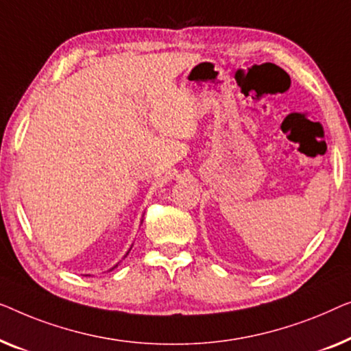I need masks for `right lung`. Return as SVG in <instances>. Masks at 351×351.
Wrapping results in <instances>:
<instances>
[{
  "instance_id": "right-lung-1",
  "label": "right lung",
  "mask_w": 351,
  "mask_h": 351,
  "mask_svg": "<svg viewBox=\"0 0 351 351\" xmlns=\"http://www.w3.org/2000/svg\"><path fill=\"white\" fill-rule=\"evenodd\" d=\"M127 254H128V253H127Z\"/></svg>"
}]
</instances>
